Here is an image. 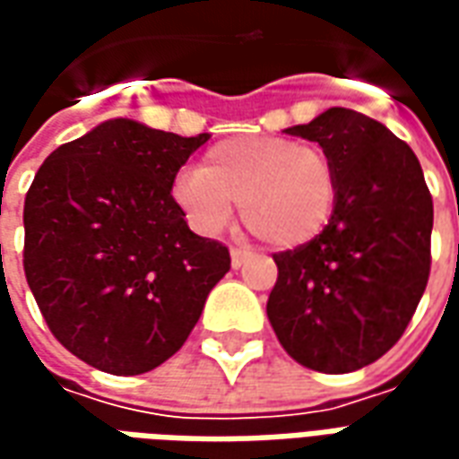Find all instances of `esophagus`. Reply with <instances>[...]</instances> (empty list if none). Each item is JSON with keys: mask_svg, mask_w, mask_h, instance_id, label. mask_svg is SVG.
Listing matches in <instances>:
<instances>
[{"mask_svg": "<svg viewBox=\"0 0 459 459\" xmlns=\"http://www.w3.org/2000/svg\"><path fill=\"white\" fill-rule=\"evenodd\" d=\"M250 258V250L243 248H230V265L233 268H240V265H246V260Z\"/></svg>", "mask_w": 459, "mask_h": 459, "instance_id": "1", "label": "esophagus"}]
</instances>
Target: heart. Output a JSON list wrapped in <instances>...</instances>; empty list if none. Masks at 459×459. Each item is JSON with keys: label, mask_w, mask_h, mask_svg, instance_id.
I'll return each instance as SVG.
<instances>
[{"label": "heart", "mask_w": 459, "mask_h": 459, "mask_svg": "<svg viewBox=\"0 0 459 459\" xmlns=\"http://www.w3.org/2000/svg\"><path fill=\"white\" fill-rule=\"evenodd\" d=\"M337 167L312 142L240 134L216 142L204 167L181 169L171 196L201 233H219L240 201L243 221L275 248L322 236L337 206Z\"/></svg>", "instance_id": "obj_1"}]
</instances>
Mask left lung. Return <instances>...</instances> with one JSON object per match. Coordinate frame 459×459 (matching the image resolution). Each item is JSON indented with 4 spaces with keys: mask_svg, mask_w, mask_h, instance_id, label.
I'll use <instances>...</instances> for the list:
<instances>
[{
    "mask_svg": "<svg viewBox=\"0 0 459 459\" xmlns=\"http://www.w3.org/2000/svg\"><path fill=\"white\" fill-rule=\"evenodd\" d=\"M288 134L337 167V206L317 240L273 255L268 319L298 364L349 374L401 339L430 275L433 199L413 150L381 122L329 108Z\"/></svg>",
    "mask_w": 459,
    "mask_h": 459,
    "instance_id": "1",
    "label": "left lung"
}]
</instances>
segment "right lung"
Segmentation results:
<instances>
[{"mask_svg": "<svg viewBox=\"0 0 459 459\" xmlns=\"http://www.w3.org/2000/svg\"><path fill=\"white\" fill-rule=\"evenodd\" d=\"M209 134L115 117L54 150L24 201V273L54 337L85 364L137 376L164 364L230 270L186 226L177 171Z\"/></svg>", "mask_w": 459, "mask_h": 459, "instance_id": "obj_1", "label": "right lung"}]
</instances>
